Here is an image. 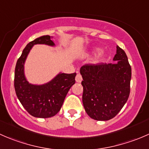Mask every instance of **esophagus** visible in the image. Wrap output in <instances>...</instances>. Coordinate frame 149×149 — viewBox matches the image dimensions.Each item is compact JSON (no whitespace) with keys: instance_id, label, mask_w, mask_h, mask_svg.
Returning a JSON list of instances; mask_svg holds the SVG:
<instances>
[{"instance_id":"obj_1","label":"esophagus","mask_w":149,"mask_h":149,"mask_svg":"<svg viewBox=\"0 0 149 149\" xmlns=\"http://www.w3.org/2000/svg\"><path fill=\"white\" fill-rule=\"evenodd\" d=\"M81 81H82L81 76V74L78 73L76 76V81L78 82V83H81Z\"/></svg>"}]
</instances>
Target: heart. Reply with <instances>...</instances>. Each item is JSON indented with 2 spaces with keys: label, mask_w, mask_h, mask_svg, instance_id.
<instances>
[{
  "label": "heart",
  "mask_w": 149,
  "mask_h": 149,
  "mask_svg": "<svg viewBox=\"0 0 149 149\" xmlns=\"http://www.w3.org/2000/svg\"><path fill=\"white\" fill-rule=\"evenodd\" d=\"M99 50H100V49H99V48H96V49H94V52H98ZM104 56H105L104 53H100V55H99L98 56H97V60H98V61H100V60H102V58H104Z\"/></svg>",
  "instance_id": "obj_1"
}]
</instances>
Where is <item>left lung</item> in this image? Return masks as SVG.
<instances>
[{"label":"left lung","mask_w":149,"mask_h":149,"mask_svg":"<svg viewBox=\"0 0 149 149\" xmlns=\"http://www.w3.org/2000/svg\"><path fill=\"white\" fill-rule=\"evenodd\" d=\"M113 61L116 63L86 64L80 69L84 109L96 120L116 116L130 95L131 67L125 51L118 46Z\"/></svg>","instance_id":"1"}]
</instances>
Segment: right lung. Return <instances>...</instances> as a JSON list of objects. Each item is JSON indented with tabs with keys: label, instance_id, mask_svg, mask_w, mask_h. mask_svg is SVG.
Wrapping results in <instances>:
<instances>
[{
	"label": "right lung",
	"instance_id": "add662e5",
	"mask_svg": "<svg viewBox=\"0 0 149 149\" xmlns=\"http://www.w3.org/2000/svg\"><path fill=\"white\" fill-rule=\"evenodd\" d=\"M37 44L55 45L49 35L42 36L27 44L16 63L14 88L18 99L30 115L35 118H48L60 111L69 89L76 82V73H60L42 85L29 83L24 75V63L30 49Z\"/></svg>",
	"mask_w": 149,
	"mask_h": 149
}]
</instances>
